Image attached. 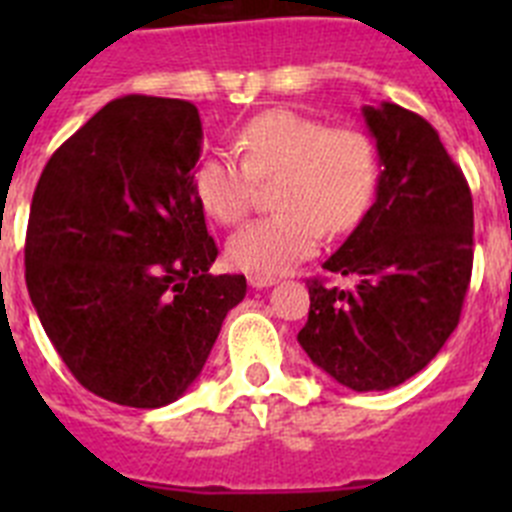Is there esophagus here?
I'll return each instance as SVG.
<instances>
[{"label": "esophagus", "mask_w": 512, "mask_h": 512, "mask_svg": "<svg viewBox=\"0 0 512 512\" xmlns=\"http://www.w3.org/2000/svg\"><path fill=\"white\" fill-rule=\"evenodd\" d=\"M248 284H251L253 289H266V287H274V284H277V279L261 277V274H251V277H248Z\"/></svg>", "instance_id": "1"}]
</instances>
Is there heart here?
<instances>
[{
    "label": "heart",
    "instance_id": "b5f03b06",
    "mask_svg": "<svg viewBox=\"0 0 512 512\" xmlns=\"http://www.w3.org/2000/svg\"><path fill=\"white\" fill-rule=\"evenodd\" d=\"M230 151H207L192 174L194 197L223 225L241 223L256 182L279 179L274 207L228 241V261L241 271L274 277L318 251L330 235L354 230L372 207L379 184L374 140L354 128H328L318 117L274 107L238 130Z\"/></svg>",
    "mask_w": 512,
    "mask_h": 512
}]
</instances>
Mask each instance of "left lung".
I'll return each mask as SVG.
<instances>
[{"label":"left lung","instance_id":"1","mask_svg":"<svg viewBox=\"0 0 512 512\" xmlns=\"http://www.w3.org/2000/svg\"><path fill=\"white\" fill-rule=\"evenodd\" d=\"M377 140V200L323 269L354 289L310 279L297 341L315 366L354 392L397 387L459 325L474 261L472 192L428 120L400 104L364 107Z\"/></svg>","mask_w":512,"mask_h":512}]
</instances>
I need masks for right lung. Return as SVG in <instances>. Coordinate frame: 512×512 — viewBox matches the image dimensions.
<instances>
[{
  "instance_id": "obj_1",
  "label": "right lung",
  "mask_w": 512,
  "mask_h": 512,
  "mask_svg": "<svg viewBox=\"0 0 512 512\" xmlns=\"http://www.w3.org/2000/svg\"><path fill=\"white\" fill-rule=\"evenodd\" d=\"M192 102L128 94L45 164L25 238V282L63 364L89 392L164 408L200 377L243 274L212 277L217 246L192 174Z\"/></svg>"
}]
</instances>
